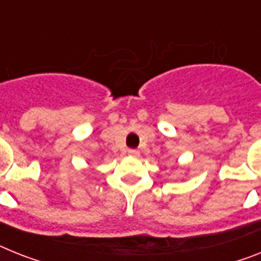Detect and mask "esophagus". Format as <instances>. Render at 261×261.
<instances>
[{
  "label": "esophagus",
  "mask_w": 261,
  "mask_h": 261,
  "mask_svg": "<svg viewBox=\"0 0 261 261\" xmlns=\"http://www.w3.org/2000/svg\"><path fill=\"white\" fill-rule=\"evenodd\" d=\"M128 154L129 156H133V157H139L140 152L137 149H128Z\"/></svg>",
  "instance_id": "34e87169"
}]
</instances>
